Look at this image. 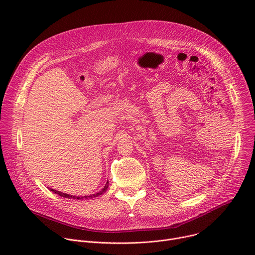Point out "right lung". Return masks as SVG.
<instances>
[{
    "label": "right lung",
    "instance_id": "1",
    "mask_svg": "<svg viewBox=\"0 0 255 255\" xmlns=\"http://www.w3.org/2000/svg\"><path fill=\"white\" fill-rule=\"evenodd\" d=\"M107 188H108V183L106 184V186L104 187V189L102 190V191H100L99 193H96V194H94V195H91V196H85V197H76V196H70V195H67V194H64V193H60V192H57V191H55V190H51L54 194H57L58 196H60V197H63V198H67V199H78V200H83V199H88V198H94V197H98V196H100V195H102L103 193H105L106 192V190H107Z\"/></svg>",
    "mask_w": 255,
    "mask_h": 255
}]
</instances>
